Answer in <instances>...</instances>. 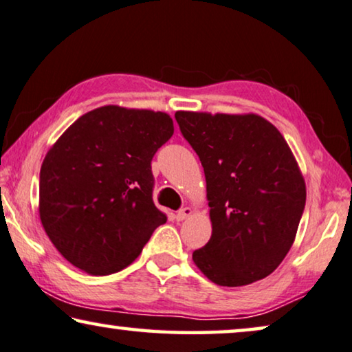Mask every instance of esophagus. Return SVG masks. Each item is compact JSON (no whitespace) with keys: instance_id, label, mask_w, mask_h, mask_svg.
Wrapping results in <instances>:
<instances>
[{"instance_id":"obj_1","label":"esophagus","mask_w":352,"mask_h":352,"mask_svg":"<svg viewBox=\"0 0 352 352\" xmlns=\"http://www.w3.org/2000/svg\"><path fill=\"white\" fill-rule=\"evenodd\" d=\"M192 214V210L190 208H182V210H179L176 212V221H184V219H187L188 216Z\"/></svg>"}]
</instances>
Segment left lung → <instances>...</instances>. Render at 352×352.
Segmentation results:
<instances>
[{
  "mask_svg": "<svg viewBox=\"0 0 352 352\" xmlns=\"http://www.w3.org/2000/svg\"><path fill=\"white\" fill-rule=\"evenodd\" d=\"M206 177L212 233L192 258L219 286H246L278 268L292 246L307 187L286 140L256 114L177 111Z\"/></svg>",
  "mask_w": 352,
  "mask_h": 352,
  "instance_id": "8db88e82",
  "label": "left lung"
}]
</instances>
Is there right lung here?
Listing matches in <instances>:
<instances>
[{"label": "right lung", "instance_id": "obj_1", "mask_svg": "<svg viewBox=\"0 0 352 352\" xmlns=\"http://www.w3.org/2000/svg\"><path fill=\"white\" fill-rule=\"evenodd\" d=\"M173 131L165 113L103 106L60 136L41 166L39 217L66 261L104 276L140 256L166 222L151 162Z\"/></svg>", "mask_w": 352, "mask_h": 352}]
</instances>
